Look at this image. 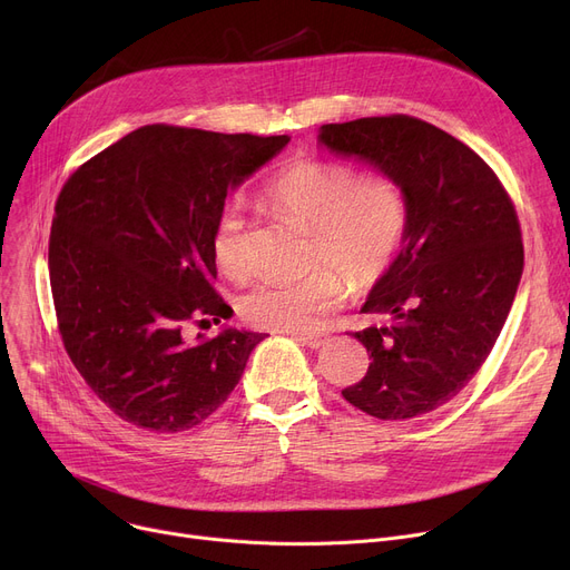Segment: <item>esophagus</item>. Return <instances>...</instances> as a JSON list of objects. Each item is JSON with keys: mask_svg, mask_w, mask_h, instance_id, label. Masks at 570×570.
Segmentation results:
<instances>
[{"mask_svg": "<svg viewBox=\"0 0 570 570\" xmlns=\"http://www.w3.org/2000/svg\"><path fill=\"white\" fill-rule=\"evenodd\" d=\"M293 340L297 344L307 346V348H321L323 344H327V335H318V333H314V335H293Z\"/></svg>", "mask_w": 570, "mask_h": 570, "instance_id": "esophagus-1", "label": "esophagus"}]
</instances>
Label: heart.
<instances>
[{"label":"heart","mask_w":570,"mask_h":570,"mask_svg":"<svg viewBox=\"0 0 570 570\" xmlns=\"http://www.w3.org/2000/svg\"><path fill=\"white\" fill-rule=\"evenodd\" d=\"M267 198L277 213L312 230V263L325 267L301 282L254 286L243 297V314L269 331L307 333L342 305L344 277L353 288L381 279L400 245L404 205L387 179H357L351 168L318 159L288 164L267 185ZM213 249L224 275H249L245 217L235 203L217 217Z\"/></svg>","instance_id":"obj_1"}]
</instances>
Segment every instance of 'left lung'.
<instances>
[{
  "label": "left lung",
  "mask_w": 570,
  "mask_h": 570,
  "mask_svg": "<svg viewBox=\"0 0 570 570\" xmlns=\"http://www.w3.org/2000/svg\"><path fill=\"white\" fill-rule=\"evenodd\" d=\"M318 147L355 159L400 189V252L374 282L353 337L372 355L348 404L406 421L453 400L490 355L513 307L524 249L515 207L471 147L409 115L323 125Z\"/></svg>",
  "instance_id": "left-lung-1"
}]
</instances>
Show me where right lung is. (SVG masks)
<instances>
[{
	"mask_svg": "<svg viewBox=\"0 0 570 570\" xmlns=\"http://www.w3.org/2000/svg\"><path fill=\"white\" fill-rule=\"evenodd\" d=\"M288 136L140 127L82 164L55 205L50 286L71 363L127 423L185 432L233 393L263 333L222 323L213 235L226 196L275 159ZM200 321V323H203Z\"/></svg>",
	"mask_w": 570,
	"mask_h": 570,
	"instance_id": "obj_1",
	"label": "right lung"
}]
</instances>
